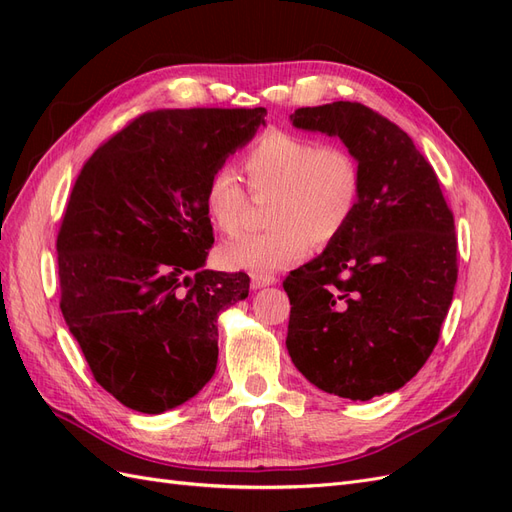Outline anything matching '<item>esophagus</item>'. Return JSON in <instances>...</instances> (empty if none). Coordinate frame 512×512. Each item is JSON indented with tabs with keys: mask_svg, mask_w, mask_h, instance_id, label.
Returning a JSON list of instances; mask_svg holds the SVG:
<instances>
[{
	"mask_svg": "<svg viewBox=\"0 0 512 512\" xmlns=\"http://www.w3.org/2000/svg\"><path fill=\"white\" fill-rule=\"evenodd\" d=\"M277 282L275 275H267V273H252V288H265V286H273Z\"/></svg>",
	"mask_w": 512,
	"mask_h": 512,
	"instance_id": "esophagus-1",
	"label": "esophagus"
}]
</instances>
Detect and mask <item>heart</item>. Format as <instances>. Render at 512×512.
I'll use <instances>...</instances> for the list:
<instances>
[{
  "label": "heart",
  "mask_w": 512,
  "mask_h": 512,
  "mask_svg": "<svg viewBox=\"0 0 512 512\" xmlns=\"http://www.w3.org/2000/svg\"><path fill=\"white\" fill-rule=\"evenodd\" d=\"M243 168L256 196L273 194L267 215L273 228L222 245L220 258L228 269H286L305 258L312 243L335 241L359 207L361 166L344 147H320L312 138L271 130L247 149ZM205 205L224 235H239L250 196L235 168L222 164L211 170Z\"/></svg>",
  "instance_id": "b5f03b06"
}]
</instances>
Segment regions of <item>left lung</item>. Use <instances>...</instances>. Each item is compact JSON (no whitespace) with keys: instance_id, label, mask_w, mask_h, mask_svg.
<instances>
[{"instance_id":"obj_1","label":"left lung","mask_w":512,"mask_h":512,"mask_svg":"<svg viewBox=\"0 0 512 512\" xmlns=\"http://www.w3.org/2000/svg\"><path fill=\"white\" fill-rule=\"evenodd\" d=\"M290 121L337 136L361 166L363 190L342 235L284 280L288 354L324 393H393L429 359L453 301V211L412 138L371 108L305 106Z\"/></svg>"}]
</instances>
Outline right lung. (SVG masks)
I'll return each instance as SVG.
<instances>
[{"label":"right lung","mask_w":512,"mask_h":512,"mask_svg":"<svg viewBox=\"0 0 512 512\" xmlns=\"http://www.w3.org/2000/svg\"><path fill=\"white\" fill-rule=\"evenodd\" d=\"M258 108H164L100 145L76 177L57 235L61 314L96 382L162 414L218 365V316L245 299L243 271L205 269L213 168L252 141Z\"/></svg>","instance_id":"add662e5"}]
</instances>
